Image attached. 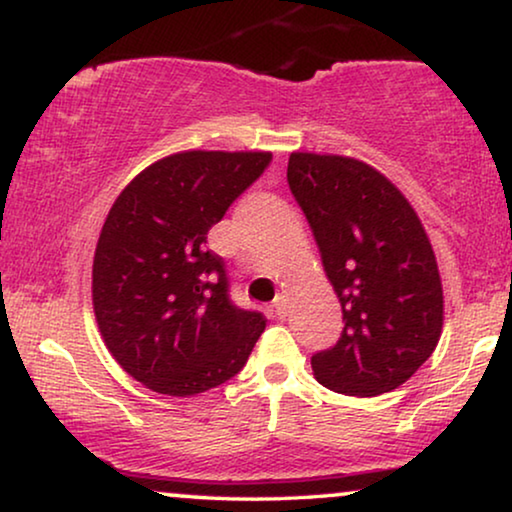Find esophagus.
I'll list each match as a JSON object with an SVG mask.
<instances>
[{
    "label": "esophagus",
    "instance_id": "1",
    "mask_svg": "<svg viewBox=\"0 0 512 512\" xmlns=\"http://www.w3.org/2000/svg\"><path fill=\"white\" fill-rule=\"evenodd\" d=\"M275 314H277V319H284L286 317V298L284 296H277L275 298Z\"/></svg>",
    "mask_w": 512,
    "mask_h": 512
}]
</instances>
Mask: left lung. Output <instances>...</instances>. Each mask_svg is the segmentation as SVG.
Returning <instances> with one entry per match:
<instances>
[{
  "instance_id": "obj_1",
  "label": "left lung",
  "mask_w": 512,
  "mask_h": 512,
  "mask_svg": "<svg viewBox=\"0 0 512 512\" xmlns=\"http://www.w3.org/2000/svg\"><path fill=\"white\" fill-rule=\"evenodd\" d=\"M286 181L345 321L340 340L312 356L319 384L347 396L401 387L443 331V286L422 221L361 160L291 153Z\"/></svg>"
}]
</instances>
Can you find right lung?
Listing matches in <instances>:
<instances>
[{
	"mask_svg": "<svg viewBox=\"0 0 512 512\" xmlns=\"http://www.w3.org/2000/svg\"><path fill=\"white\" fill-rule=\"evenodd\" d=\"M272 153L184 151L137 174L109 209L93 261L104 345L158 394L195 396L235 377L265 328L233 305L207 233L268 170Z\"/></svg>",
	"mask_w": 512,
	"mask_h": 512,
	"instance_id": "obj_1",
	"label": "right lung"
}]
</instances>
